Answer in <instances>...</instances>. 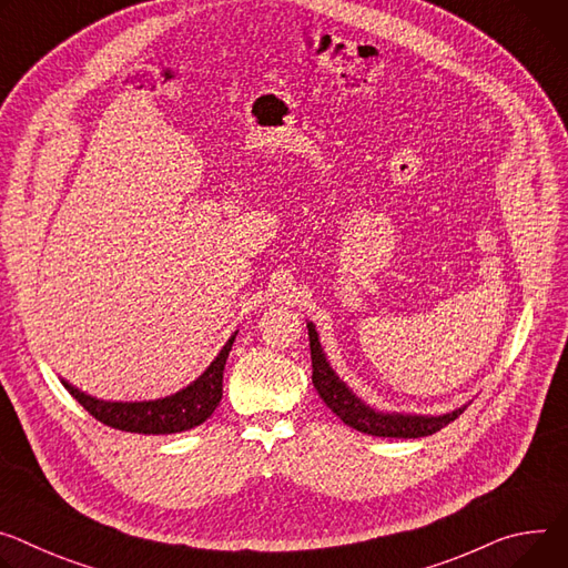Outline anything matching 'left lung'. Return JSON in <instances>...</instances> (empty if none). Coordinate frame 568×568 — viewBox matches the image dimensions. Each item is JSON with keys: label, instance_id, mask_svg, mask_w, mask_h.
<instances>
[{"label": "left lung", "instance_id": "1", "mask_svg": "<svg viewBox=\"0 0 568 568\" xmlns=\"http://www.w3.org/2000/svg\"><path fill=\"white\" fill-rule=\"evenodd\" d=\"M307 335H311V355H313V385L324 398V403L335 412V415L351 428L374 435V437H398V439H415L428 437L450 422H455L467 405H459L444 415H405V412H383L372 407L359 398L331 367L328 357L322 348L320 333L313 322H307Z\"/></svg>", "mask_w": 568, "mask_h": 568}]
</instances>
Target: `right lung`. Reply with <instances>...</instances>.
<instances>
[{
	"label": "right lung",
	"mask_w": 568,
	"mask_h": 568,
	"mask_svg": "<svg viewBox=\"0 0 568 568\" xmlns=\"http://www.w3.org/2000/svg\"><path fill=\"white\" fill-rule=\"evenodd\" d=\"M237 331L222 346L217 357L187 387L153 400H101L61 378L63 387L104 426L138 435H172L201 426L222 400V381L226 357Z\"/></svg>",
	"instance_id": "right-lung-1"
}]
</instances>
